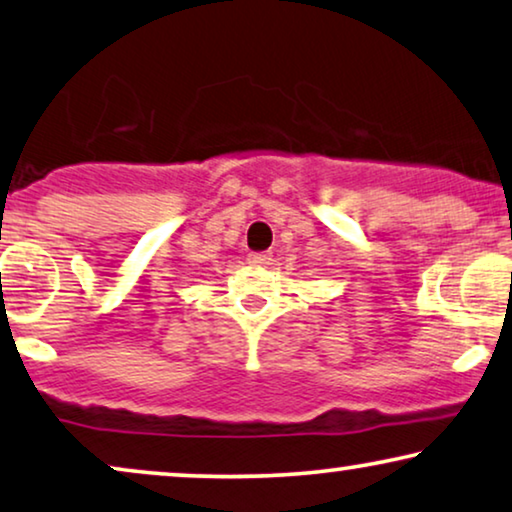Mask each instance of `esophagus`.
<instances>
[{
	"instance_id": "obj_1",
	"label": "esophagus",
	"mask_w": 512,
	"mask_h": 512,
	"mask_svg": "<svg viewBox=\"0 0 512 512\" xmlns=\"http://www.w3.org/2000/svg\"><path fill=\"white\" fill-rule=\"evenodd\" d=\"M248 262L257 264V266H264V264L271 262V255L269 253H253V255H248Z\"/></svg>"
}]
</instances>
